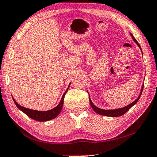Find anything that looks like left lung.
I'll return each instance as SVG.
<instances>
[{
	"label": "left lung",
	"mask_w": 157,
	"mask_h": 157,
	"mask_svg": "<svg viewBox=\"0 0 157 157\" xmlns=\"http://www.w3.org/2000/svg\"><path fill=\"white\" fill-rule=\"evenodd\" d=\"M131 36L133 37V40L134 41H135V43L137 44H138V45L140 47V45L138 43V41H137L134 38V37L133 36V35L131 34ZM140 49H141V48H140ZM141 51H142V49H141ZM143 86H144V84H143V87H142L143 89H141L140 94V96H139L138 98H137L135 101H133V103H131V104H129L128 105L124 107V108H122L116 109V110H102V109L97 108L96 106H95V105H94V103L91 102L90 98H89V103H90L91 106V108H93V110L95 111L96 113H98L99 114H101V115H104V116H107V117H119V116H121V115H123L124 114H125L126 112H127L129 110V109L131 108V107L133 106L137 103V102L138 101L139 98H140V97L141 94H142V92H143Z\"/></svg>",
	"instance_id": "8db88e82"
}]
</instances>
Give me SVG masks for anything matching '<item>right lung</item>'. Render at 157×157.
<instances>
[{
	"instance_id": "add662e5",
	"label": "right lung",
	"mask_w": 157,
	"mask_h": 157,
	"mask_svg": "<svg viewBox=\"0 0 157 157\" xmlns=\"http://www.w3.org/2000/svg\"><path fill=\"white\" fill-rule=\"evenodd\" d=\"M68 88H69V86L68 87V89H66L65 93L63 94V96H62L61 100L60 101V103H59V105L56 107H55L54 108L52 109V110H49L47 111H38V110H31V109L24 108V107H22L20 105H19V104L17 103L15 100H14L13 98H13V101L17 108H18L19 110L23 112L24 113L26 114L27 116L29 117L30 118L33 119H34V120L38 121H46L51 120V119L56 117L59 114V113H61L62 107H63V105L64 97H65L67 91L68 90Z\"/></svg>"
}]
</instances>
